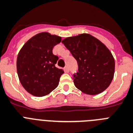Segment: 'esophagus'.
Returning a JSON list of instances; mask_svg holds the SVG:
<instances>
[{"mask_svg": "<svg viewBox=\"0 0 133 133\" xmlns=\"http://www.w3.org/2000/svg\"><path fill=\"white\" fill-rule=\"evenodd\" d=\"M64 71H65V72H69V69L68 66H65L64 67Z\"/></svg>", "mask_w": 133, "mask_h": 133, "instance_id": "1", "label": "esophagus"}]
</instances>
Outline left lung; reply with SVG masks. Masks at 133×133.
I'll return each instance as SVG.
<instances>
[{"label": "left lung", "instance_id": "8db88e82", "mask_svg": "<svg viewBox=\"0 0 133 133\" xmlns=\"http://www.w3.org/2000/svg\"><path fill=\"white\" fill-rule=\"evenodd\" d=\"M62 43L77 60L78 72L74 75L75 87L83 93L95 95L106 90L115 74V59L101 41L87 33L64 38Z\"/></svg>", "mask_w": 133, "mask_h": 133}]
</instances>
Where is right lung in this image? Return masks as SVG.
<instances>
[{
  "mask_svg": "<svg viewBox=\"0 0 133 133\" xmlns=\"http://www.w3.org/2000/svg\"><path fill=\"white\" fill-rule=\"evenodd\" d=\"M61 36L47 32L36 34L21 48L16 59L17 74L21 84L35 97H44L58 85L64 70L55 66L58 57L52 49Z\"/></svg>",
  "mask_w": 133,
  "mask_h": 133,
  "instance_id": "right-lung-1",
  "label": "right lung"
}]
</instances>
